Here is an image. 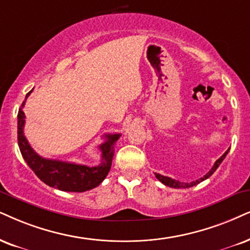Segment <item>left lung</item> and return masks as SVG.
I'll return each instance as SVG.
<instances>
[{"label": "left lung", "mask_w": 250, "mask_h": 250, "mask_svg": "<svg viewBox=\"0 0 250 250\" xmlns=\"http://www.w3.org/2000/svg\"><path fill=\"white\" fill-rule=\"evenodd\" d=\"M229 148L226 151L225 153L223 154L222 157L219 158V159L217 160L216 163H214V165L212 166V168H211V169L209 170V172H208L207 174H205V175L203 176V178L196 180V181H192V182H190V183L180 182V181H178V180H174V179H172V178H168V176H164V175L157 174V173H154V174H156V178H157L158 180H159L160 182L164 183V185H165V186H168V187H170V188H190V187H192V186L198 185V183H200V182L204 181V180H207L208 178H210V176L212 175L214 172H216V169L218 168V167H219V165H220V164H222L223 160L225 159L226 154L229 153Z\"/></svg>", "instance_id": "8db88e82"}]
</instances>
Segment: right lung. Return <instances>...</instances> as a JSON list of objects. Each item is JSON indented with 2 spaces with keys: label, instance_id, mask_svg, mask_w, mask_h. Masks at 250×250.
Returning a JSON list of instances; mask_svg holds the SVG:
<instances>
[{
  "label": "right lung",
  "instance_id": "add662e5",
  "mask_svg": "<svg viewBox=\"0 0 250 250\" xmlns=\"http://www.w3.org/2000/svg\"><path fill=\"white\" fill-rule=\"evenodd\" d=\"M31 92L32 90L26 94L25 100L27 99ZM24 105L25 102L21 104L17 115L18 145H20L21 156L30 168L33 170L34 174L49 187L62 191L83 192L98 187L108 174L110 166H112L113 156H114V144L121 135L114 134L105 136L106 141L99 145L100 151H102V164L98 166L88 167L86 165L61 162V160L46 159V158L40 157L31 147L26 137L24 136Z\"/></svg>",
  "mask_w": 250,
  "mask_h": 250
}]
</instances>
